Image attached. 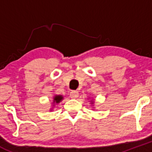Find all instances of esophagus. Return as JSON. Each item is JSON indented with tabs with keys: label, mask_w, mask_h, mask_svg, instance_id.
Wrapping results in <instances>:
<instances>
[{
	"label": "esophagus",
	"mask_w": 152,
	"mask_h": 152,
	"mask_svg": "<svg viewBox=\"0 0 152 152\" xmlns=\"http://www.w3.org/2000/svg\"><path fill=\"white\" fill-rule=\"evenodd\" d=\"M70 96L72 99H76V98L79 96V93H78V91H76V90H73V91L70 93Z\"/></svg>",
	"instance_id": "obj_1"
}]
</instances>
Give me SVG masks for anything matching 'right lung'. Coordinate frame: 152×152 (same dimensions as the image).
Returning a JSON list of instances; mask_svg holds the SVG:
<instances>
[{
	"label": "right lung",
	"mask_w": 152,
	"mask_h": 152,
	"mask_svg": "<svg viewBox=\"0 0 152 152\" xmlns=\"http://www.w3.org/2000/svg\"><path fill=\"white\" fill-rule=\"evenodd\" d=\"M62 96H56L53 98V102H56V103H59L62 101Z\"/></svg>",
	"instance_id": "1"
}]
</instances>
